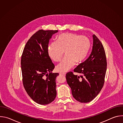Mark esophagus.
Segmentation results:
<instances>
[{"instance_id": "1", "label": "esophagus", "mask_w": 123, "mask_h": 123, "mask_svg": "<svg viewBox=\"0 0 123 123\" xmlns=\"http://www.w3.org/2000/svg\"><path fill=\"white\" fill-rule=\"evenodd\" d=\"M59 74L60 75H65L66 74L65 73H60Z\"/></svg>"}]
</instances>
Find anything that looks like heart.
Here are the masks:
<instances>
[{"mask_svg": "<svg viewBox=\"0 0 123 123\" xmlns=\"http://www.w3.org/2000/svg\"><path fill=\"white\" fill-rule=\"evenodd\" d=\"M91 46L89 38L75 33H64L56 38V42L50 43L47 49L49 57L55 62L63 61L56 67V71L65 73L72 68L75 63H81L86 57Z\"/></svg>", "mask_w": 123, "mask_h": 123, "instance_id": "1", "label": "heart"}]
</instances>
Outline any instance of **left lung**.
Returning <instances> with one entry per match:
<instances>
[{"mask_svg":"<svg viewBox=\"0 0 123 123\" xmlns=\"http://www.w3.org/2000/svg\"><path fill=\"white\" fill-rule=\"evenodd\" d=\"M92 51L89 58L79 64L74 72L66 74L68 84L71 87L73 97L81 103L92 101L100 92L104 86L107 62L104 47L95 34Z\"/></svg>","mask_w":123,"mask_h":123,"instance_id":"1","label":"left lung"}]
</instances>
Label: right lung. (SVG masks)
I'll use <instances>...</instances> for the list:
<instances>
[{"label": "right lung", "mask_w": 123, "mask_h": 123, "mask_svg": "<svg viewBox=\"0 0 123 123\" xmlns=\"http://www.w3.org/2000/svg\"><path fill=\"white\" fill-rule=\"evenodd\" d=\"M57 30H40L27 41L21 59L22 81L29 96L40 105H47L56 96V82L58 73L55 68L47 49L49 39Z\"/></svg>", "instance_id": "1"}]
</instances>
